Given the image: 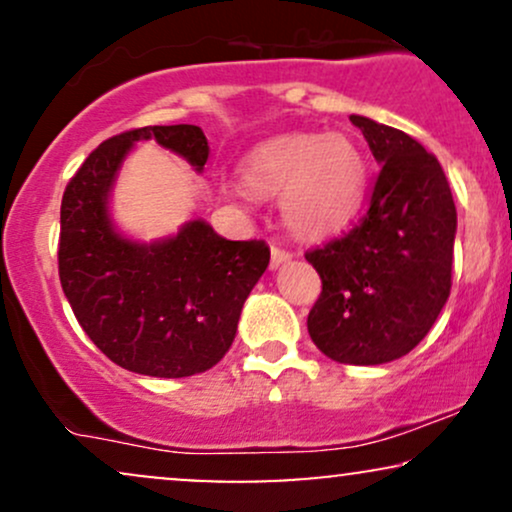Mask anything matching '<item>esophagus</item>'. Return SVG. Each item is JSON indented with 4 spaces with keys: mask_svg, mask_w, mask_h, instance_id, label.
<instances>
[{
    "mask_svg": "<svg viewBox=\"0 0 512 512\" xmlns=\"http://www.w3.org/2000/svg\"><path fill=\"white\" fill-rule=\"evenodd\" d=\"M291 260V252L284 250V248H272V269L281 267L284 262Z\"/></svg>",
    "mask_w": 512,
    "mask_h": 512,
    "instance_id": "esophagus-1",
    "label": "esophagus"
}]
</instances>
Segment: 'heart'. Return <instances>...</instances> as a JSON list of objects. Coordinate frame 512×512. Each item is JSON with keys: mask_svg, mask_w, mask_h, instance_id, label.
<instances>
[{"mask_svg": "<svg viewBox=\"0 0 512 512\" xmlns=\"http://www.w3.org/2000/svg\"><path fill=\"white\" fill-rule=\"evenodd\" d=\"M243 178L257 195H281V219L301 238H322L356 216L368 161L346 134H281L245 156Z\"/></svg>", "mask_w": 512, "mask_h": 512, "instance_id": "obj_1", "label": "heart"}]
</instances>
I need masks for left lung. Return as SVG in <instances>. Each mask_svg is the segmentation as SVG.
<instances>
[{
    "instance_id": "left-lung-1",
    "label": "left lung",
    "mask_w": 512,
    "mask_h": 512,
    "mask_svg": "<svg viewBox=\"0 0 512 512\" xmlns=\"http://www.w3.org/2000/svg\"><path fill=\"white\" fill-rule=\"evenodd\" d=\"M380 163L358 226L305 252L322 279L308 332L332 361L378 366L409 354L452 286L457 211L438 158L409 134L351 115Z\"/></svg>"
}]
</instances>
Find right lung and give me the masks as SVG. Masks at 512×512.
I'll use <instances>...</instances> for the list:
<instances>
[{
    "label": "right lung",
    "mask_w": 512,
    "mask_h": 512,
    "mask_svg": "<svg viewBox=\"0 0 512 512\" xmlns=\"http://www.w3.org/2000/svg\"><path fill=\"white\" fill-rule=\"evenodd\" d=\"M154 139L202 173L197 125L129 129L105 139L69 180L60 211V281L76 320L117 366L151 378L209 370L236 339L240 310L269 264L264 240H226L207 221L139 243L110 219V190L132 146Z\"/></svg>",
    "instance_id": "obj_1"
}]
</instances>
